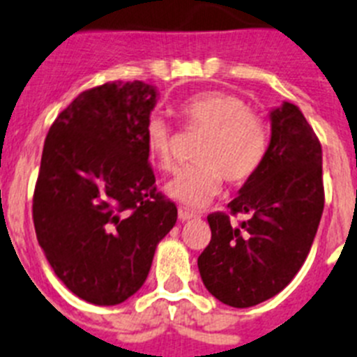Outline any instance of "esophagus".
Masks as SVG:
<instances>
[{"instance_id":"34e87169","label":"esophagus","mask_w":357,"mask_h":357,"mask_svg":"<svg viewBox=\"0 0 357 357\" xmlns=\"http://www.w3.org/2000/svg\"><path fill=\"white\" fill-rule=\"evenodd\" d=\"M193 218H197V214H195L193 211H188V209H184V207H178V220H181V222H188V220H193Z\"/></svg>"}]
</instances>
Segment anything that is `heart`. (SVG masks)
I'll return each mask as SVG.
<instances>
[{
    "label": "heart",
    "mask_w": 357,
    "mask_h": 357,
    "mask_svg": "<svg viewBox=\"0 0 357 357\" xmlns=\"http://www.w3.org/2000/svg\"><path fill=\"white\" fill-rule=\"evenodd\" d=\"M189 130L206 134L197 151V166L176 172L164 191L188 207H202L213 200L225 178L243 184L263 164L268 148L266 123L250 112L248 103L236 94L206 91L185 100L178 109ZM150 159L162 169L173 166L175 135L168 123L151 116L144 127Z\"/></svg>",
    "instance_id": "obj_1"
}]
</instances>
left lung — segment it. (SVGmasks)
Returning <instances> with one entry per match:
<instances>
[{
  "instance_id": "left-lung-1",
  "label": "left lung",
  "mask_w": 357,
  "mask_h": 357,
  "mask_svg": "<svg viewBox=\"0 0 357 357\" xmlns=\"http://www.w3.org/2000/svg\"><path fill=\"white\" fill-rule=\"evenodd\" d=\"M263 164L229 204L250 220L207 216L211 241L198 257L204 286L230 307H252L282 291L307 257L324 213L321 146L301 109L270 110Z\"/></svg>"
}]
</instances>
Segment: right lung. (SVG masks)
I'll list each match as a JSON object with an SVG mask.
<instances>
[{
  "instance_id": "1",
  "label": "right lung",
  "mask_w": 357,
  "mask_h": 357,
  "mask_svg": "<svg viewBox=\"0 0 357 357\" xmlns=\"http://www.w3.org/2000/svg\"><path fill=\"white\" fill-rule=\"evenodd\" d=\"M159 93L144 82L84 91L44 141L33 193L37 241L82 301L121 304L146 280L176 207L155 189L144 127Z\"/></svg>"
}]
</instances>
